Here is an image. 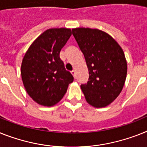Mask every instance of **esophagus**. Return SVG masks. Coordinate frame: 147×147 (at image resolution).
I'll list each match as a JSON object with an SVG mask.
<instances>
[{
    "label": "esophagus",
    "instance_id": "34e87169",
    "mask_svg": "<svg viewBox=\"0 0 147 147\" xmlns=\"http://www.w3.org/2000/svg\"><path fill=\"white\" fill-rule=\"evenodd\" d=\"M71 75H72V76H74V78L76 77V70H72V71H71Z\"/></svg>",
    "mask_w": 147,
    "mask_h": 147
}]
</instances>
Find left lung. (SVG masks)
Returning <instances> with one entry per match:
<instances>
[{"instance_id":"obj_1","label":"left lung","mask_w":147,"mask_h":147,"mask_svg":"<svg viewBox=\"0 0 147 147\" xmlns=\"http://www.w3.org/2000/svg\"><path fill=\"white\" fill-rule=\"evenodd\" d=\"M72 35L84 54L89 81L81 88L86 101L95 108H104L121 92L127 74L123 49L111 36L98 29L74 28Z\"/></svg>"}]
</instances>
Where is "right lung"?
<instances>
[{
  "instance_id": "right-lung-1",
  "label": "right lung",
  "mask_w": 147,
  "mask_h": 147,
  "mask_svg": "<svg viewBox=\"0 0 147 147\" xmlns=\"http://www.w3.org/2000/svg\"><path fill=\"white\" fill-rule=\"evenodd\" d=\"M71 35L69 28H51L29 47L22 60L21 75L28 94L39 105L58 103L74 80L60 58V50Z\"/></svg>"
}]
</instances>
